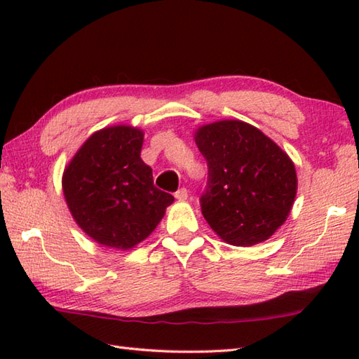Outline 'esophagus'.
I'll list each match as a JSON object with an SVG mask.
<instances>
[{"mask_svg": "<svg viewBox=\"0 0 359 359\" xmlns=\"http://www.w3.org/2000/svg\"><path fill=\"white\" fill-rule=\"evenodd\" d=\"M174 197L177 201H187L188 199V189L187 188L177 189V191H175V194H174Z\"/></svg>", "mask_w": 359, "mask_h": 359, "instance_id": "34e87169", "label": "esophagus"}]
</instances>
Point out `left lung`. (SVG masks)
Here are the masks:
<instances>
[{
	"label": "left lung",
	"mask_w": 359,
	"mask_h": 359,
	"mask_svg": "<svg viewBox=\"0 0 359 359\" xmlns=\"http://www.w3.org/2000/svg\"><path fill=\"white\" fill-rule=\"evenodd\" d=\"M208 163L202 212L211 230L234 247H251L276 233L293 208V160L261 129L242 120H217L194 131Z\"/></svg>",
	"instance_id": "1"
}]
</instances>
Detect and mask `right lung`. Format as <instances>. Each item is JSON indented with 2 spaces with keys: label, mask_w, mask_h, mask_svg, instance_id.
Listing matches in <instances>:
<instances>
[{
  "label": "right lung",
  "mask_w": 359,
  "mask_h": 359,
  "mask_svg": "<svg viewBox=\"0 0 359 359\" xmlns=\"http://www.w3.org/2000/svg\"><path fill=\"white\" fill-rule=\"evenodd\" d=\"M143 129H98L65 166L62 187L75 222L98 245L131 250L156 230L174 197L140 157Z\"/></svg>",
  "instance_id": "right-lung-1"
}]
</instances>
